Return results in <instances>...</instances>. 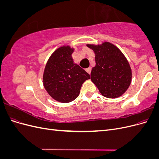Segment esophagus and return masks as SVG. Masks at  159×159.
Wrapping results in <instances>:
<instances>
[{
	"label": "esophagus",
	"instance_id": "34e87169",
	"mask_svg": "<svg viewBox=\"0 0 159 159\" xmlns=\"http://www.w3.org/2000/svg\"><path fill=\"white\" fill-rule=\"evenodd\" d=\"M85 71H87L89 74H91V68H88L87 69H85Z\"/></svg>",
	"mask_w": 159,
	"mask_h": 159
}]
</instances>
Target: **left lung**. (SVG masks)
Segmentation results:
<instances>
[{
	"label": "left lung",
	"instance_id": "1",
	"mask_svg": "<svg viewBox=\"0 0 159 159\" xmlns=\"http://www.w3.org/2000/svg\"><path fill=\"white\" fill-rule=\"evenodd\" d=\"M87 46L95 54V66L91 72L92 82L105 98L112 99L122 95L129 88L132 78L126 57L116 46L107 42Z\"/></svg>",
	"mask_w": 159,
	"mask_h": 159
}]
</instances>
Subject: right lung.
Segmentation results:
<instances>
[{
	"label": "right lung",
	"instance_id": "obj_1",
	"mask_svg": "<svg viewBox=\"0 0 159 159\" xmlns=\"http://www.w3.org/2000/svg\"><path fill=\"white\" fill-rule=\"evenodd\" d=\"M70 46L57 49L47 61L43 75V84L47 92L57 102L69 103L78 98L81 85L90 75L74 64Z\"/></svg>",
	"mask_w": 159,
	"mask_h": 159
}]
</instances>
